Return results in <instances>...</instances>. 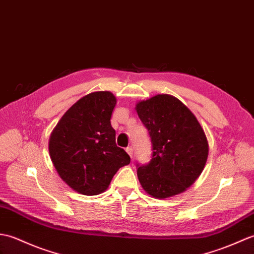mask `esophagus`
<instances>
[{
    "mask_svg": "<svg viewBox=\"0 0 254 254\" xmlns=\"http://www.w3.org/2000/svg\"><path fill=\"white\" fill-rule=\"evenodd\" d=\"M126 152L129 154V156H130L132 159V156H133V148H132V146H127Z\"/></svg>",
    "mask_w": 254,
    "mask_h": 254,
    "instance_id": "1",
    "label": "esophagus"
}]
</instances>
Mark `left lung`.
<instances>
[{
	"instance_id": "8db88e82",
	"label": "left lung",
	"mask_w": 254,
	"mask_h": 254,
	"mask_svg": "<svg viewBox=\"0 0 254 254\" xmlns=\"http://www.w3.org/2000/svg\"><path fill=\"white\" fill-rule=\"evenodd\" d=\"M136 111L153 151L148 164H137L142 188L156 199L184 192L205 166L208 143L203 128L192 112L170 94L140 101Z\"/></svg>"
}]
</instances>
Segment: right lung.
<instances>
[{"label":"right lung","instance_id":"add662e5","mask_svg":"<svg viewBox=\"0 0 254 254\" xmlns=\"http://www.w3.org/2000/svg\"><path fill=\"white\" fill-rule=\"evenodd\" d=\"M115 105L110 91L89 93L65 113L51 133L49 152L56 172L81 194L103 192L116 172L130 163L115 142L111 125Z\"/></svg>","mask_w":254,"mask_h":254}]
</instances>
